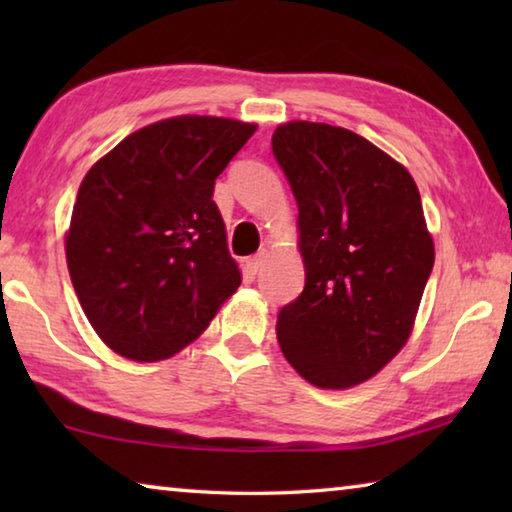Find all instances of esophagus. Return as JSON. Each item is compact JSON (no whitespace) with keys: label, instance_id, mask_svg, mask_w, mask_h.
<instances>
[{"label":"esophagus","instance_id":"obj_1","mask_svg":"<svg viewBox=\"0 0 512 512\" xmlns=\"http://www.w3.org/2000/svg\"><path fill=\"white\" fill-rule=\"evenodd\" d=\"M266 257H268V250H266V248H262V250H259V253H255V255L250 257L248 262H246L248 271H250V273H259V271H262V266L266 264Z\"/></svg>","mask_w":512,"mask_h":512}]
</instances>
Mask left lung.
Listing matches in <instances>:
<instances>
[{"mask_svg":"<svg viewBox=\"0 0 512 512\" xmlns=\"http://www.w3.org/2000/svg\"><path fill=\"white\" fill-rule=\"evenodd\" d=\"M271 144L296 196L305 262L277 341L309 384L357 386L409 341L431 275L420 192L400 162L339 126L289 121Z\"/></svg>","mask_w":512,"mask_h":512,"instance_id":"8db88e82","label":"left lung"}]
</instances>
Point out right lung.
Returning <instances> with one entry per match:
<instances>
[{
	"label": "right lung",
	"instance_id": "add662e5",
	"mask_svg": "<svg viewBox=\"0 0 512 512\" xmlns=\"http://www.w3.org/2000/svg\"><path fill=\"white\" fill-rule=\"evenodd\" d=\"M255 124L185 115L128 135L85 173L65 239L94 332L133 361L201 336L241 284L212 201L214 180Z\"/></svg>",
	"mask_w": 512,
	"mask_h": 512
}]
</instances>
